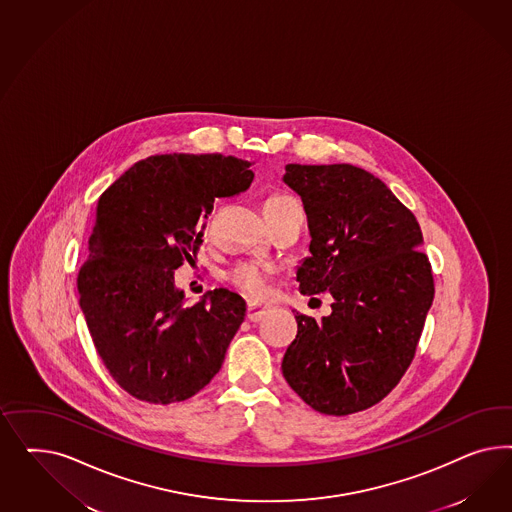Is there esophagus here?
Instances as JSON below:
<instances>
[{
    "mask_svg": "<svg viewBox=\"0 0 512 512\" xmlns=\"http://www.w3.org/2000/svg\"><path fill=\"white\" fill-rule=\"evenodd\" d=\"M268 313V306H264V304H257V302H249L248 304V319L249 321H253V323H257V321H261L264 315Z\"/></svg>",
    "mask_w": 512,
    "mask_h": 512,
    "instance_id": "obj_1",
    "label": "esophagus"
}]
</instances>
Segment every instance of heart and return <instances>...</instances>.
<instances>
[{
  "label": "heart",
  "instance_id": "obj_1",
  "mask_svg": "<svg viewBox=\"0 0 512 512\" xmlns=\"http://www.w3.org/2000/svg\"><path fill=\"white\" fill-rule=\"evenodd\" d=\"M291 201L293 199H289V197H272L264 204H283V202ZM227 279L244 295L251 296V298H263L268 293L270 268L255 263L234 264L227 274Z\"/></svg>",
  "mask_w": 512,
  "mask_h": 512
}]
</instances>
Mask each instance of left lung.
Here are the masks:
<instances>
[{"label":"left lung","instance_id":"left-lung-1","mask_svg":"<svg viewBox=\"0 0 512 512\" xmlns=\"http://www.w3.org/2000/svg\"><path fill=\"white\" fill-rule=\"evenodd\" d=\"M283 182L310 227L298 289L334 300L321 321L296 311L283 377L319 413L364 411L400 383L434 302L419 221L372 172L349 163H291Z\"/></svg>","mask_w":512,"mask_h":512}]
</instances>
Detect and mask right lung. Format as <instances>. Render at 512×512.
Returning a JSON list of instances; mask_svg holds the SVG:
<instances>
[{"mask_svg":"<svg viewBox=\"0 0 512 512\" xmlns=\"http://www.w3.org/2000/svg\"><path fill=\"white\" fill-rule=\"evenodd\" d=\"M251 165L233 155H152L99 199L78 272L80 310L103 364L137 400L195 396L244 323L246 302L227 289L186 306L174 270L201 246L217 197L251 186Z\"/></svg>","mask_w":512,"mask_h":512,"instance_id":"1","label":"right lung"}]
</instances>
